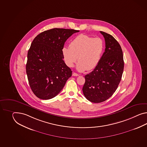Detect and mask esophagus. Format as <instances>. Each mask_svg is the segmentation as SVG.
Instances as JSON below:
<instances>
[{"label":"esophagus","mask_w":147,"mask_h":147,"mask_svg":"<svg viewBox=\"0 0 147 147\" xmlns=\"http://www.w3.org/2000/svg\"><path fill=\"white\" fill-rule=\"evenodd\" d=\"M73 76H79V74H77V73H76L75 72H73V74H72Z\"/></svg>","instance_id":"34e87169"}]
</instances>
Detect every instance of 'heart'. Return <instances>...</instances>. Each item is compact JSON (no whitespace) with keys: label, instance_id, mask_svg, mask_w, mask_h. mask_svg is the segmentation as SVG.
<instances>
[{"label":"heart","instance_id":"b5f03b06","mask_svg":"<svg viewBox=\"0 0 147 147\" xmlns=\"http://www.w3.org/2000/svg\"><path fill=\"white\" fill-rule=\"evenodd\" d=\"M104 49V42L101 39L81 34L72 40L69 48L64 47L62 53L68 67H73L78 60L76 68L79 72H83L86 69L92 70L97 67Z\"/></svg>","mask_w":147,"mask_h":147}]
</instances>
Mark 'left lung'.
<instances>
[{
	"instance_id": "8db88e82",
	"label": "left lung",
	"mask_w": 147,
	"mask_h": 147,
	"mask_svg": "<svg viewBox=\"0 0 147 147\" xmlns=\"http://www.w3.org/2000/svg\"><path fill=\"white\" fill-rule=\"evenodd\" d=\"M105 40V51L93 71L85 75L82 91L90 101L99 103L114 94L122 79L124 60L122 48L109 34L100 31Z\"/></svg>"
}]
</instances>
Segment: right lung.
<instances>
[{
  "label": "right lung",
  "mask_w": 147,
  "mask_h": 147,
  "mask_svg": "<svg viewBox=\"0 0 147 147\" xmlns=\"http://www.w3.org/2000/svg\"><path fill=\"white\" fill-rule=\"evenodd\" d=\"M73 29L54 28L43 31L33 40L28 53L26 72L29 84L36 97L43 100L56 96L72 76L63 60L62 49Z\"/></svg>",
  "instance_id": "1"
}]
</instances>
